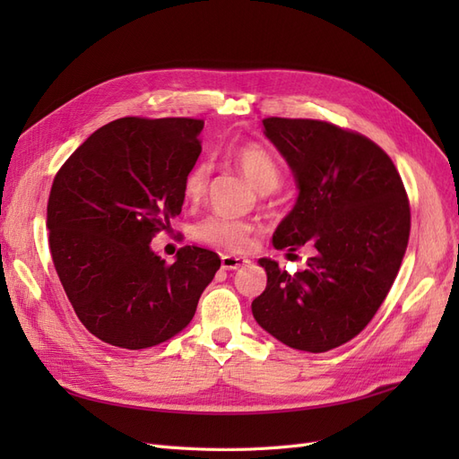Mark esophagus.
Returning <instances> with one entry per match:
<instances>
[{
  "label": "esophagus",
  "instance_id": "obj_1",
  "mask_svg": "<svg viewBox=\"0 0 459 459\" xmlns=\"http://www.w3.org/2000/svg\"><path fill=\"white\" fill-rule=\"evenodd\" d=\"M248 260L245 256H238V255H224L221 256V268L224 270H239L243 266H247Z\"/></svg>",
  "mask_w": 459,
  "mask_h": 459
}]
</instances>
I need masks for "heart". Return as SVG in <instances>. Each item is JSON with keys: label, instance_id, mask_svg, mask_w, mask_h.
Listing matches in <instances>:
<instances>
[{"label": "heart", "instance_id": "1", "mask_svg": "<svg viewBox=\"0 0 459 459\" xmlns=\"http://www.w3.org/2000/svg\"><path fill=\"white\" fill-rule=\"evenodd\" d=\"M231 162L258 191H272L280 182V166L270 151L256 143H245L235 147L230 155ZM208 184V166L199 162L193 166L184 182V195L189 201H197ZM251 224L243 220L212 214L199 221L197 238L208 245H214L226 251H243L251 241Z\"/></svg>", "mask_w": 459, "mask_h": 459}]
</instances>
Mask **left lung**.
Wrapping results in <instances>:
<instances>
[{"label": "left lung", "instance_id": "8db88e82", "mask_svg": "<svg viewBox=\"0 0 459 459\" xmlns=\"http://www.w3.org/2000/svg\"><path fill=\"white\" fill-rule=\"evenodd\" d=\"M299 187L275 248H316L295 275L260 258L268 283L253 300L258 325L290 349L349 342L391 290L410 238V203L391 157L366 135L310 118H264Z\"/></svg>", "mask_w": 459, "mask_h": 459}]
</instances>
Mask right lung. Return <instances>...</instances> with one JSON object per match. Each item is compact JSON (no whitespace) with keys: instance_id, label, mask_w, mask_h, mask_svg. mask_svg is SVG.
I'll return each instance as SVG.
<instances>
[{"instance_id":"1","label":"right lung","mask_w":459,"mask_h":459,"mask_svg":"<svg viewBox=\"0 0 459 459\" xmlns=\"http://www.w3.org/2000/svg\"><path fill=\"white\" fill-rule=\"evenodd\" d=\"M203 126L197 118L113 120L53 179L51 258L78 319L103 342L142 351L172 339L220 270L208 248L182 247L174 264L151 248L182 212Z\"/></svg>"}]
</instances>
